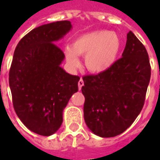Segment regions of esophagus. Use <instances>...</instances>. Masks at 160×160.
Listing matches in <instances>:
<instances>
[{"label":"esophagus","mask_w":160,"mask_h":160,"mask_svg":"<svg viewBox=\"0 0 160 160\" xmlns=\"http://www.w3.org/2000/svg\"><path fill=\"white\" fill-rule=\"evenodd\" d=\"M78 86H79V89H81V87H83L84 86V81L82 79H80V80H79V82H78Z\"/></svg>","instance_id":"esophagus-1"}]
</instances>
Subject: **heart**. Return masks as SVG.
<instances>
[{"label": "heart", "instance_id": "obj_1", "mask_svg": "<svg viewBox=\"0 0 160 160\" xmlns=\"http://www.w3.org/2000/svg\"><path fill=\"white\" fill-rule=\"evenodd\" d=\"M121 39L114 32L107 30L84 33L72 42L71 48L65 50L69 65L80 64L78 56H85V65L93 73L106 72L114 65L120 52Z\"/></svg>", "mask_w": 160, "mask_h": 160}]
</instances>
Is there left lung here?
Returning <instances> with one entry per match:
<instances>
[{"label": "left lung", "mask_w": 160, "mask_h": 160, "mask_svg": "<svg viewBox=\"0 0 160 160\" xmlns=\"http://www.w3.org/2000/svg\"><path fill=\"white\" fill-rule=\"evenodd\" d=\"M122 56L106 72L83 77L84 119L100 137L123 133L144 105L151 66L145 46L131 31Z\"/></svg>", "instance_id": "1"}]
</instances>
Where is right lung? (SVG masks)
<instances>
[{
  "label": "right lung",
  "mask_w": 160,
  "mask_h": 160,
  "mask_svg": "<svg viewBox=\"0 0 160 160\" xmlns=\"http://www.w3.org/2000/svg\"><path fill=\"white\" fill-rule=\"evenodd\" d=\"M71 29L68 20L42 25L27 33L14 50L9 71L13 108L24 125L40 135L59 129L63 110L79 89L80 77L61 67L65 56L56 44Z\"/></svg>",
  "instance_id": "right-lung-1"
}]
</instances>
